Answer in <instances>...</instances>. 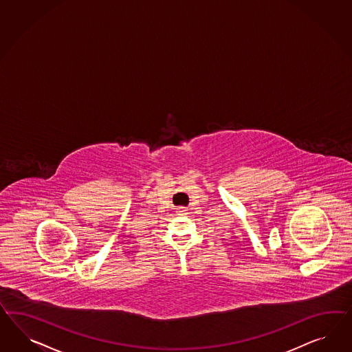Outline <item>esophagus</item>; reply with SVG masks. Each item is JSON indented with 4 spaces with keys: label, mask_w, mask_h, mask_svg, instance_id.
Wrapping results in <instances>:
<instances>
[{
    "label": "esophagus",
    "mask_w": 352,
    "mask_h": 352,
    "mask_svg": "<svg viewBox=\"0 0 352 352\" xmlns=\"http://www.w3.org/2000/svg\"><path fill=\"white\" fill-rule=\"evenodd\" d=\"M188 210L185 208V207H179V208H176V212L179 213V214H186L188 213Z\"/></svg>",
    "instance_id": "1"
}]
</instances>
